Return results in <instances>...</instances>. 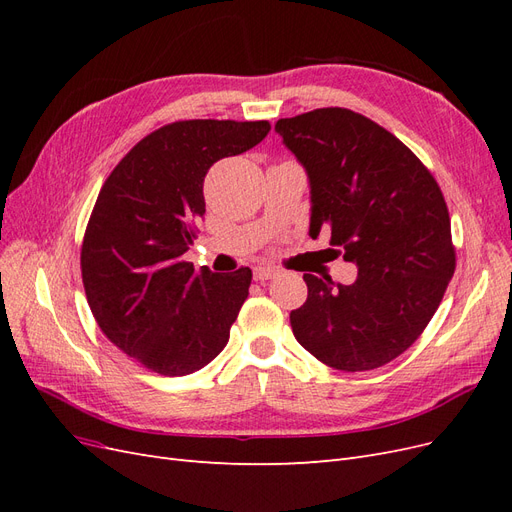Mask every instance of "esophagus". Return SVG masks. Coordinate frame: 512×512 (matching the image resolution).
Wrapping results in <instances>:
<instances>
[{
	"label": "esophagus",
	"mask_w": 512,
	"mask_h": 512,
	"mask_svg": "<svg viewBox=\"0 0 512 512\" xmlns=\"http://www.w3.org/2000/svg\"><path fill=\"white\" fill-rule=\"evenodd\" d=\"M275 275H277V269H273V267H256L254 269V280L256 282H269V280H273Z\"/></svg>",
	"instance_id": "34e87169"
}]
</instances>
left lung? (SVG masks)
<instances>
[{"mask_svg": "<svg viewBox=\"0 0 512 512\" xmlns=\"http://www.w3.org/2000/svg\"><path fill=\"white\" fill-rule=\"evenodd\" d=\"M275 132L312 185L309 235L356 262V282L305 273L307 301L290 312L297 342L342 371L391 363L425 331L455 273L451 215L438 181L414 153L350 108L280 119Z\"/></svg>", "mask_w": 512, "mask_h": 512, "instance_id": "left-lung-1", "label": "left lung"}]
</instances>
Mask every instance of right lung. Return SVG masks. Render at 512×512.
Returning a JSON list of instances; mask_svg holds the SVG:
<instances>
[{"label":"right lung","instance_id":"add662e5","mask_svg":"<svg viewBox=\"0 0 512 512\" xmlns=\"http://www.w3.org/2000/svg\"><path fill=\"white\" fill-rule=\"evenodd\" d=\"M269 130V121L166 123L121 158L98 194L81 245L87 303L102 333L160 376L194 374L228 344L252 271L194 269L183 254L205 215L207 170Z\"/></svg>","mask_w":512,"mask_h":512}]
</instances>
